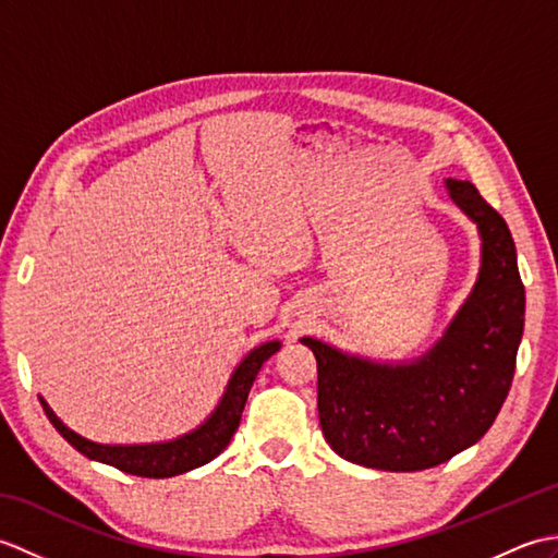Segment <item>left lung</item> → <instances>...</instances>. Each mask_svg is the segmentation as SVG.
<instances>
[{"label": "left lung", "mask_w": 558, "mask_h": 558, "mask_svg": "<svg viewBox=\"0 0 558 558\" xmlns=\"http://www.w3.org/2000/svg\"><path fill=\"white\" fill-rule=\"evenodd\" d=\"M450 198L477 222L482 270L475 292L436 348L412 364H372L314 338L318 422L330 448L364 468L414 472L450 460L489 432L511 390L525 324L515 244L499 210L470 182Z\"/></svg>", "instance_id": "obj_1"}]
</instances>
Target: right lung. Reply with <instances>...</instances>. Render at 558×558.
<instances>
[{"instance_id": "add662e5", "label": "right lung", "mask_w": 558, "mask_h": 558, "mask_svg": "<svg viewBox=\"0 0 558 558\" xmlns=\"http://www.w3.org/2000/svg\"><path fill=\"white\" fill-rule=\"evenodd\" d=\"M278 348L280 342H266V345L248 352L244 362L234 369L228 390H225L218 410L210 414L208 422L201 424L196 432L177 438V441H170V444H150V446L93 444L88 438L74 434L69 426L59 422L57 414L47 408V402L43 398H40V405L54 429L86 458L105 462V465H112L136 477H153V480L174 477V475H182V472L206 465L208 460L220 456L222 450L228 448L232 434L236 432V426H240L244 402H246L248 390H252L254 378L270 354L278 352Z\"/></svg>"}]
</instances>
